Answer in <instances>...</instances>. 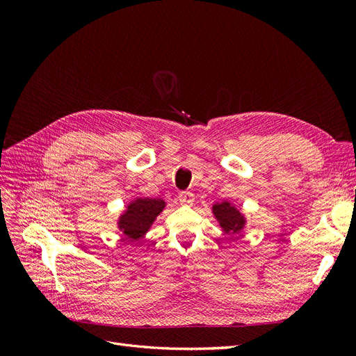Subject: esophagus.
Returning a JSON list of instances; mask_svg holds the SVG:
<instances>
[{"mask_svg":"<svg viewBox=\"0 0 356 356\" xmlns=\"http://www.w3.org/2000/svg\"><path fill=\"white\" fill-rule=\"evenodd\" d=\"M178 200L181 204H184V207H190L195 202V195H193L191 191H181L178 195Z\"/></svg>","mask_w":356,"mask_h":356,"instance_id":"obj_1","label":"esophagus"}]
</instances>
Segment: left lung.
Segmentation results:
<instances>
[{
  "label": "left lung",
  "instance_id": "1",
  "mask_svg": "<svg viewBox=\"0 0 356 356\" xmlns=\"http://www.w3.org/2000/svg\"><path fill=\"white\" fill-rule=\"evenodd\" d=\"M212 213L220 222L221 229L229 234L241 233L246 224L245 215L239 209H236V207H233L229 202L215 203L212 207Z\"/></svg>",
  "mask_w": 356,
  "mask_h": 356
}]
</instances>
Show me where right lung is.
I'll use <instances>...</instances> for the list:
<instances>
[{"mask_svg": "<svg viewBox=\"0 0 356 356\" xmlns=\"http://www.w3.org/2000/svg\"><path fill=\"white\" fill-rule=\"evenodd\" d=\"M166 203L161 199L138 197L127 204L126 211L118 218V229L127 239L139 241L149 230Z\"/></svg>", "mask_w": 356, "mask_h": 356, "instance_id": "1", "label": "right lung"}]
</instances>
